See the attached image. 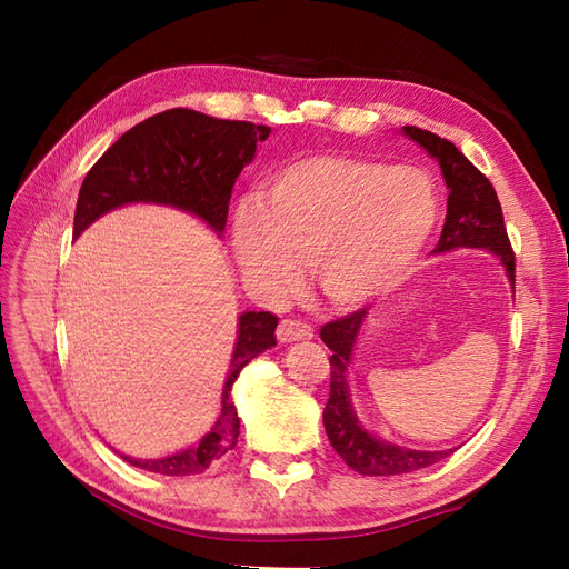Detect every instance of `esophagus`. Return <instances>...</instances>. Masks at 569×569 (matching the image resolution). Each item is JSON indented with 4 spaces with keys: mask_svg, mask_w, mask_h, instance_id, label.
Masks as SVG:
<instances>
[{
    "mask_svg": "<svg viewBox=\"0 0 569 569\" xmlns=\"http://www.w3.org/2000/svg\"><path fill=\"white\" fill-rule=\"evenodd\" d=\"M313 337V327L299 322V320H282L278 327V339L280 343H291V341H301V339H311Z\"/></svg>",
    "mask_w": 569,
    "mask_h": 569,
    "instance_id": "obj_1",
    "label": "esophagus"
}]
</instances>
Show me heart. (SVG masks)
Segmentation results:
<instances>
[{
    "mask_svg": "<svg viewBox=\"0 0 569 569\" xmlns=\"http://www.w3.org/2000/svg\"><path fill=\"white\" fill-rule=\"evenodd\" d=\"M437 220L439 192L422 168L320 153L278 170L263 203H239L230 237L239 272L261 297L289 291L311 258L322 297L353 308L403 280Z\"/></svg>",
    "mask_w": 569,
    "mask_h": 569,
    "instance_id": "heart-1",
    "label": "heart"
}]
</instances>
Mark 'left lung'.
<instances>
[{"label":"left lung","instance_id":"obj_1","mask_svg":"<svg viewBox=\"0 0 569 569\" xmlns=\"http://www.w3.org/2000/svg\"><path fill=\"white\" fill-rule=\"evenodd\" d=\"M408 140L420 144L439 168L446 187H449V203H446V222L435 253H449L456 249H487L493 253L510 284H515V256L508 242L503 211L498 203L493 184L462 157L453 142L443 137L420 130L416 126H403ZM368 311H356L347 318L327 322L320 330V339L327 343L330 356V399L322 410V422L332 449L343 458L351 470L368 477L406 475L435 465L441 458L451 456L456 449L446 451H416L403 449L391 441L370 435L360 425L351 393H349V366L360 335L366 325Z\"/></svg>","mask_w":569,"mask_h":569}]
</instances>
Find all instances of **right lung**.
Masks as SVG:
<instances>
[{"label": "right lung", "instance_id": "right-lung-1", "mask_svg": "<svg viewBox=\"0 0 569 569\" xmlns=\"http://www.w3.org/2000/svg\"><path fill=\"white\" fill-rule=\"evenodd\" d=\"M268 126L222 120L192 109H168L130 128L104 151L84 178L73 237L97 218L128 203L173 206L203 220L218 237L226 230L234 180L256 157V144L268 140ZM278 318L268 311H244L237 320V341L222 385L220 416L199 443L166 458H130L134 468L157 475H199L237 446L239 416L232 387L249 360L274 347Z\"/></svg>", "mask_w": 569, "mask_h": 569}]
</instances>
